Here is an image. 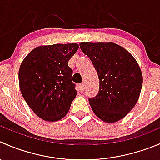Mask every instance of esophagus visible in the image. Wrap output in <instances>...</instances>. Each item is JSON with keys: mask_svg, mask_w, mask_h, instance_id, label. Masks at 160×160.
Instances as JSON below:
<instances>
[{"mask_svg": "<svg viewBox=\"0 0 160 160\" xmlns=\"http://www.w3.org/2000/svg\"><path fill=\"white\" fill-rule=\"evenodd\" d=\"M79 88H80V91H83V90L85 89V86L83 83H80V86H79Z\"/></svg>", "mask_w": 160, "mask_h": 160, "instance_id": "34e87169", "label": "esophagus"}]
</instances>
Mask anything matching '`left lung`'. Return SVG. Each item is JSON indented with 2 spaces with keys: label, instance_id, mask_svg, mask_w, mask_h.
Returning <instances> with one entry per match:
<instances>
[{
  "label": "left lung",
  "instance_id": "1",
  "mask_svg": "<svg viewBox=\"0 0 160 160\" xmlns=\"http://www.w3.org/2000/svg\"><path fill=\"white\" fill-rule=\"evenodd\" d=\"M80 47L98 75V93L89 98L93 112L105 123L120 120L140 96L143 78L139 65L130 52L115 43L83 42Z\"/></svg>",
  "mask_w": 160,
  "mask_h": 160
}]
</instances>
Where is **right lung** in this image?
<instances>
[{
  "label": "right lung",
  "mask_w": 160,
  "mask_h": 160,
  "mask_svg": "<svg viewBox=\"0 0 160 160\" xmlns=\"http://www.w3.org/2000/svg\"><path fill=\"white\" fill-rule=\"evenodd\" d=\"M78 48L75 43L40 46L22 62L20 91L31 109L44 120L62 119L77 94L68 62Z\"/></svg>",
  "instance_id": "right-lung-1"
}]
</instances>
